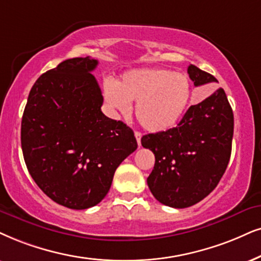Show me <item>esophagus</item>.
Instances as JSON below:
<instances>
[{
  "label": "esophagus",
  "mask_w": 261,
  "mask_h": 261,
  "mask_svg": "<svg viewBox=\"0 0 261 261\" xmlns=\"http://www.w3.org/2000/svg\"><path fill=\"white\" fill-rule=\"evenodd\" d=\"M135 137H136V140H137L138 147H141V133H138V131H136V133H135Z\"/></svg>",
  "instance_id": "34e87169"
}]
</instances>
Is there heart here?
<instances>
[{
    "instance_id": "b5f03b06",
    "label": "heart",
    "mask_w": 261,
    "mask_h": 261,
    "mask_svg": "<svg viewBox=\"0 0 261 261\" xmlns=\"http://www.w3.org/2000/svg\"><path fill=\"white\" fill-rule=\"evenodd\" d=\"M108 106L126 112L136 102L135 114L144 130L165 133L182 119L190 100L187 75L163 68H142L126 72L114 87L105 89Z\"/></svg>"
}]
</instances>
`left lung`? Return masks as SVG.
Returning a JSON list of instances; mask_svg holds the SVG:
<instances>
[{
    "instance_id": "1",
    "label": "left lung",
    "mask_w": 261,
    "mask_h": 261,
    "mask_svg": "<svg viewBox=\"0 0 261 261\" xmlns=\"http://www.w3.org/2000/svg\"><path fill=\"white\" fill-rule=\"evenodd\" d=\"M188 74L195 87L218 82L194 65L188 67ZM232 135L233 113L219 88L190 106L176 127L142 137V146L155 155L154 169L147 178L155 199L173 208H186L204 199L225 172Z\"/></svg>"
}]
</instances>
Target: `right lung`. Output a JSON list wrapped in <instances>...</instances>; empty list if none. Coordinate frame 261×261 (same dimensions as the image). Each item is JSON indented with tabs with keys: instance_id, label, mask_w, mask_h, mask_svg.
Listing matches in <instances>:
<instances>
[{
	"instance_id": "add662e5",
	"label": "right lung",
	"mask_w": 261,
	"mask_h": 261,
	"mask_svg": "<svg viewBox=\"0 0 261 261\" xmlns=\"http://www.w3.org/2000/svg\"><path fill=\"white\" fill-rule=\"evenodd\" d=\"M97 60L73 58L39 77L21 120L30 174L53 201L87 210L107 195L117 167L137 149L134 131L102 113L91 72Z\"/></svg>"
}]
</instances>
